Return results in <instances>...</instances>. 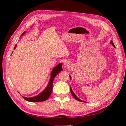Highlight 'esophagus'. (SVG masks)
<instances>
[{"instance_id": "obj_1", "label": "esophagus", "mask_w": 126, "mask_h": 126, "mask_svg": "<svg viewBox=\"0 0 126 126\" xmlns=\"http://www.w3.org/2000/svg\"><path fill=\"white\" fill-rule=\"evenodd\" d=\"M64 65L66 67H68L69 66V63H68V62H65L64 63Z\"/></svg>"}]
</instances>
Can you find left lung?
Returning a JSON list of instances; mask_svg holds the SVG:
<instances>
[{
  "label": "left lung",
  "instance_id": "obj_1",
  "mask_svg": "<svg viewBox=\"0 0 126 126\" xmlns=\"http://www.w3.org/2000/svg\"><path fill=\"white\" fill-rule=\"evenodd\" d=\"M110 43H111V44L112 45V46H113V47L116 48L115 46V45H114V44H113V41H112V40L110 41ZM69 77H70V80H71V76H69ZM70 91H71V93L72 95V96H73V97H74V98L76 99V100H78V101H81V102H86V101H83V100H80V99L79 98H78L77 97V96H76V95L75 94V93H74V91H72V88H71V87H70Z\"/></svg>",
  "mask_w": 126,
  "mask_h": 126
}]
</instances>
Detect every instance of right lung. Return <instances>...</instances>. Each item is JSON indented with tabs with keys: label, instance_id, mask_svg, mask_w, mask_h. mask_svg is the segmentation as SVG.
Listing matches in <instances>:
<instances>
[{
	"label": "right lung",
	"instance_id": "right-lung-1",
	"mask_svg": "<svg viewBox=\"0 0 126 126\" xmlns=\"http://www.w3.org/2000/svg\"><path fill=\"white\" fill-rule=\"evenodd\" d=\"M25 32H25L23 33H22L21 36L24 35L25 33ZM16 47H17V45H16L14 47V49L16 48ZM62 66H63L62 63H59L57 64L56 67L54 68V69H52L51 72L50 78L48 82L47 87H46L45 89L39 94H38L36 96L29 97V98L24 97V96H22V97L27 101H28L30 102H40V101H43L47 100L48 98L50 97L52 92V83H53V81H54L55 77L57 76V74H58L59 73L60 71H63Z\"/></svg>",
	"mask_w": 126,
	"mask_h": 126
}]
</instances>
